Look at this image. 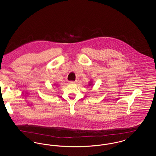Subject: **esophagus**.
<instances>
[{
	"label": "esophagus",
	"mask_w": 156,
	"mask_h": 156,
	"mask_svg": "<svg viewBox=\"0 0 156 156\" xmlns=\"http://www.w3.org/2000/svg\"><path fill=\"white\" fill-rule=\"evenodd\" d=\"M77 82L76 81H70L69 83H70V84H75V83H76Z\"/></svg>",
	"instance_id": "obj_1"
}]
</instances>
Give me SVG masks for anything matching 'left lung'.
I'll return each instance as SVG.
<instances>
[{
	"label": "left lung",
	"mask_w": 156,
	"mask_h": 156,
	"mask_svg": "<svg viewBox=\"0 0 156 156\" xmlns=\"http://www.w3.org/2000/svg\"><path fill=\"white\" fill-rule=\"evenodd\" d=\"M88 85H89V87H92V85H94L93 84V81H90L89 83H88Z\"/></svg>",
	"instance_id": "8db88e82"
}]
</instances>
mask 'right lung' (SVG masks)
Segmentation results:
<instances>
[{"label":"right lung","mask_w":156,"mask_h":156,"mask_svg":"<svg viewBox=\"0 0 156 156\" xmlns=\"http://www.w3.org/2000/svg\"><path fill=\"white\" fill-rule=\"evenodd\" d=\"M55 86H57V85H58V84H55Z\"/></svg>","instance_id":"obj_1"}]
</instances>
